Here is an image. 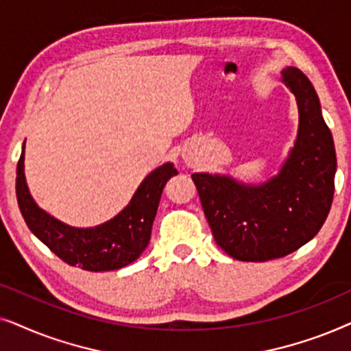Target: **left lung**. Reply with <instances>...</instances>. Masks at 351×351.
Returning a JSON list of instances; mask_svg holds the SVG:
<instances>
[{
  "label": "left lung",
  "instance_id": "left-lung-1",
  "mask_svg": "<svg viewBox=\"0 0 351 351\" xmlns=\"http://www.w3.org/2000/svg\"><path fill=\"white\" fill-rule=\"evenodd\" d=\"M280 80L299 108L297 138L280 172L262 184L228 174L191 176L215 243L243 262L297 251L316 237L332 204L337 158L318 94L295 66L282 69Z\"/></svg>",
  "mask_w": 351,
  "mask_h": 351
}]
</instances>
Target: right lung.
<instances>
[{"instance_id": "obj_1", "label": "right lung", "mask_w": 351, "mask_h": 351, "mask_svg": "<svg viewBox=\"0 0 351 351\" xmlns=\"http://www.w3.org/2000/svg\"><path fill=\"white\" fill-rule=\"evenodd\" d=\"M25 142L17 162L16 193L28 228L57 257L88 271H110L129 265L141 257L152 237L153 220L162 189L177 169L172 162L152 171L137 186L126 208L95 227H71L47 214L33 199L25 179Z\"/></svg>"}]
</instances>
